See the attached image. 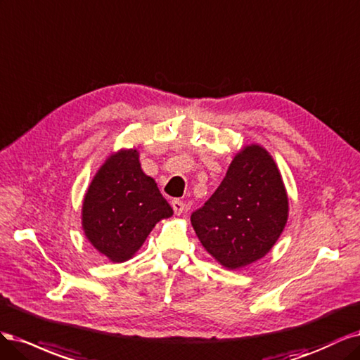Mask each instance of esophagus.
<instances>
[{
    "label": "esophagus",
    "instance_id": "esophagus-1",
    "mask_svg": "<svg viewBox=\"0 0 360 360\" xmlns=\"http://www.w3.org/2000/svg\"><path fill=\"white\" fill-rule=\"evenodd\" d=\"M172 207H173V211H175V214L176 215H181V214H184L185 212V203L184 202H181L179 199H175V200H172Z\"/></svg>",
    "mask_w": 360,
    "mask_h": 360
}]
</instances>
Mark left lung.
Returning <instances> with one entry per match:
<instances>
[{
    "mask_svg": "<svg viewBox=\"0 0 360 360\" xmlns=\"http://www.w3.org/2000/svg\"><path fill=\"white\" fill-rule=\"evenodd\" d=\"M288 219V195L272 155L259 143L245 145L224 179L191 224L203 248L230 271L263 259Z\"/></svg>",
    "mask_w": 360,
    "mask_h": 360,
    "instance_id": "8db88e82",
    "label": "left lung"
}]
</instances>
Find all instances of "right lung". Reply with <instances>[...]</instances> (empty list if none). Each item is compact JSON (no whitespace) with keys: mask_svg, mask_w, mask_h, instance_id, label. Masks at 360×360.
<instances>
[{"mask_svg":"<svg viewBox=\"0 0 360 360\" xmlns=\"http://www.w3.org/2000/svg\"><path fill=\"white\" fill-rule=\"evenodd\" d=\"M173 210L157 182L141 167L137 148L112 153L85 193L82 230L88 242L112 263L130 260L150 230Z\"/></svg>","mask_w":360,"mask_h":360,"instance_id":"1","label":"right lung"}]
</instances>
